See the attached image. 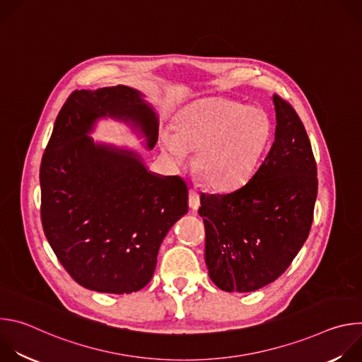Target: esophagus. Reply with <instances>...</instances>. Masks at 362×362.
Masks as SVG:
<instances>
[{
	"label": "esophagus",
	"mask_w": 362,
	"mask_h": 362,
	"mask_svg": "<svg viewBox=\"0 0 362 362\" xmlns=\"http://www.w3.org/2000/svg\"><path fill=\"white\" fill-rule=\"evenodd\" d=\"M189 206L193 211H197L200 206V197H199L197 192L193 189H190V192H189Z\"/></svg>",
	"instance_id": "34e87169"
}]
</instances>
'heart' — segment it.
Instances as JSON below:
<instances>
[{"instance_id": "b5f03b06", "label": "heart", "mask_w": 362, "mask_h": 362, "mask_svg": "<svg viewBox=\"0 0 362 362\" xmlns=\"http://www.w3.org/2000/svg\"><path fill=\"white\" fill-rule=\"evenodd\" d=\"M268 117L257 109L223 97L200 100L180 112L173 134L160 133L162 151L183 165L196 150V170L214 189L228 190L252 175L269 139Z\"/></svg>"}]
</instances>
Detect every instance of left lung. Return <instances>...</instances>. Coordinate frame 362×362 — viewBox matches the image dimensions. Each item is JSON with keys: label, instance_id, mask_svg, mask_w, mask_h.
Returning <instances> with one entry per match:
<instances>
[{"label": "left lung", "instance_id": "obj_1", "mask_svg": "<svg viewBox=\"0 0 362 362\" xmlns=\"http://www.w3.org/2000/svg\"><path fill=\"white\" fill-rule=\"evenodd\" d=\"M275 141L242 187L200 196L204 261L226 292H252L278 279L305 243L318 193L317 163L305 127L274 94Z\"/></svg>", "mask_w": 362, "mask_h": 362}]
</instances>
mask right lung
Masks as SVG:
<instances>
[{
	"label": "right lung",
	"instance_id": "obj_1",
	"mask_svg": "<svg viewBox=\"0 0 362 362\" xmlns=\"http://www.w3.org/2000/svg\"><path fill=\"white\" fill-rule=\"evenodd\" d=\"M141 95L126 86L73 91L42 154L45 238L70 276L95 292L144 288L165 236L187 214L183 179L154 175L139 153L88 137L98 119L112 117L140 132L153 148L159 122Z\"/></svg>",
	"mask_w": 362,
	"mask_h": 362
}]
</instances>
